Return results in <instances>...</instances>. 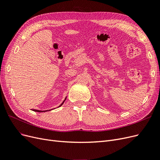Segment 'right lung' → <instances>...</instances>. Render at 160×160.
I'll use <instances>...</instances> for the list:
<instances>
[{
	"label": "right lung",
	"instance_id": "1",
	"mask_svg": "<svg viewBox=\"0 0 160 160\" xmlns=\"http://www.w3.org/2000/svg\"><path fill=\"white\" fill-rule=\"evenodd\" d=\"M66 99H67V97L65 98V100L62 101V103L59 106V107L58 108H60L61 105H62V104L64 103V102L65 101V100H66ZM54 109H55V108H54ZM32 111H35V112H46V111H51V110H52V109H49V110H44V111H41V110H37V109H31Z\"/></svg>",
	"mask_w": 160,
	"mask_h": 160
}]
</instances>
